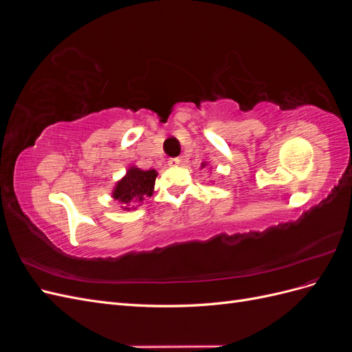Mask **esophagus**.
Instances as JSON below:
<instances>
[{
	"label": "esophagus",
	"instance_id": "obj_1",
	"mask_svg": "<svg viewBox=\"0 0 352 352\" xmlns=\"http://www.w3.org/2000/svg\"><path fill=\"white\" fill-rule=\"evenodd\" d=\"M180 164H182V160H180V158H172L168 162V166H172V167H177Z\"/></svg>",
	"mask_w": 352,
	"mask_h": 352
}]
</instances>
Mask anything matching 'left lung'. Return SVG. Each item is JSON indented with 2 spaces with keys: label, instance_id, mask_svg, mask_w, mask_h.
Returning <instances> with one entry per match:
<instances>
[{
  "label": "left lung",
  "instance_id": "obj_1",
  "mask_svg": "<svg viewBox=\"0 0 352 352\" xmlns=\"http://www.w3.org/2000/svg\"><path fill=\"white\" fill-rule=\"evenodd\" d=\"M206 166H207V163H202V164H201V167H202V168H204Z\"/></svg>",
  "mask_w": 352,
  "mask_h": 352
}]
</instances>
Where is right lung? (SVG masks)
<instances>
[{"label":"right lung","instance_id":"obj_1","mask_svg":"<svg viewBox=\"0 0 352 352\" xmlns=\"http://www.w3.org/2000/svg\"><path fill=\"white\" fill-rule=\"evenodd\" d=\"M157 172L154 168L141 170L132 166L126 175L113 188V198L122 202L124 211L136 210L144 204V201L154 194V185Z\"/></svg>","mask_w":352,"mask_h":352}]
</instances>
